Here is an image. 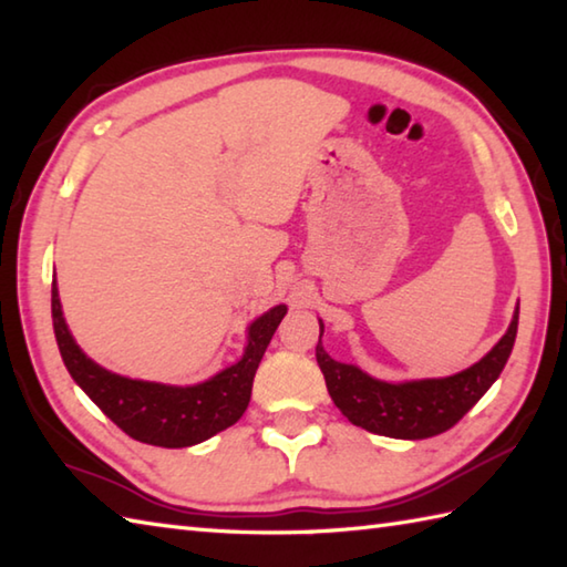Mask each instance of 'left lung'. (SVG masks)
<instances>
[{
    "label": "left lung",
    "mask_w": 567,
    "mask_h": 567,
    "mask_svg": "<svg viewBox=\"0 0 567 567\" xmlns=\"http://www.w3.org/2000/svg\"><path fill=\"white\" fill-rule=\"evenodd\" d=\"M516 327H519V307L499 343L483 360L457 375L384 382L370 378L358 365L339 363L323 351V323L319 321L317 363L333 404L351 424L390 439H431L455 426L499 378L516 341Z\"/></svg>",
    "instance_id": "obj_1"
}]
</instances>
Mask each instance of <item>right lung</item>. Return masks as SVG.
<instances>
[{
    "label": "right lung",
    "instance_id": "add662e5",
    "mask_svg": "<svg viewBox=\"0 0 567 567\" xmlns=\"http://www.w3.org/2000/svg\"><path fill=\"white\" fill-rule=\"evenodd\" d=\"M51 311L60 355L84 394L131 439L161 449H187L234 426L244 416L250 402L252 378L272 333L287 315V307L277 305L250 323L246 351L238 363L187 388L116 375L84 355L68 331L55 280Z\"/></svg>",
    "mask_w": 567,
    "mask_h": 567
}]
</instances>
